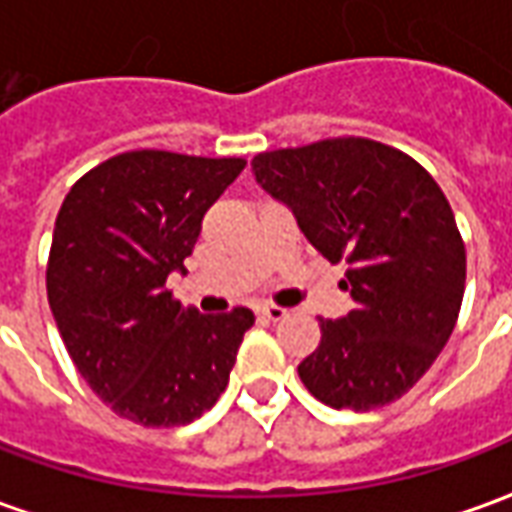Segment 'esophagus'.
Returning <instances> with one entry per match:
<instances>
[{"label": "esophagus", "mask_w": 512, "mask_h": 512, "mask_svg": "<svg viewBox=\"0 0 512 512\" xmlns=\"http://www.w3.org/2000/svg\"><path fill=\"white\" fill-rule=\"evenodd\" d=\"M260 315H263L266 321H282V318H288V310H285V307H277V304H263V307H260Z\"/></svg>", "instance_id": "obj_1"}]
</instances>
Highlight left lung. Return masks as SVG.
<instances>
[{
    "label": "left lung",
    "instance_id": "8db88e82",
    "mask_svg": "<svg viewBox=\"0 0 512 512\" xmlns=\"http://www.w3.org/2000/svg\"><path fill=\"white\" fill-rule=\"evenodd\" d=\"M252 169L329 263H348L356 310L321 318V345L299 365L304 386L351 411L406 395L450 340L466 285V249L439 183L365 136L257 153Z\"/></svg>",
    "mask_w": 512,
    "mask_h": 512
}]
</instances>
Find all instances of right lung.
<instances>
[{
	"instance_id": "add662e5",
	"label": "right lung",
	"mask_w": 512,
	"mask_h": 512,
	"mask_svg": "<svg viewBox=\"0 0 512 512\" xmlns=\"http://www.w3.org/2000/svg\"><path fill=\"white\" fill-rule=\"evenodd\" d=\"M244 158L128 150L90 169L54 222L46 290L62 343L117 417L175 428L230 381L255 315H200L167 290Z\"/></svg>"
}]
</instances>
